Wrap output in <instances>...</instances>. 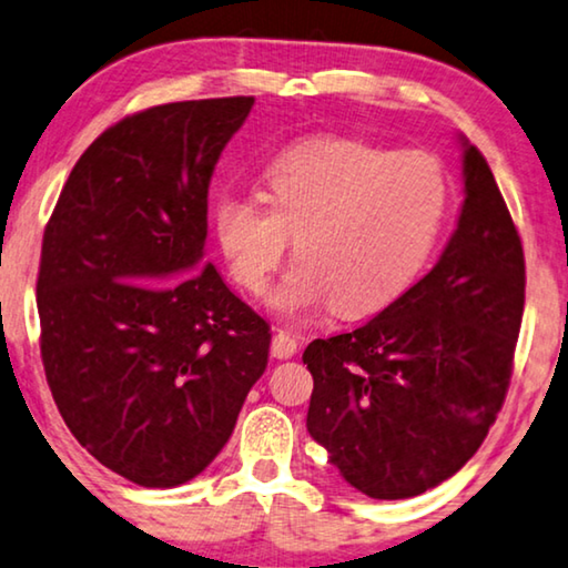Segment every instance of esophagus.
Wrapping results in <instances>:
<instances>
[{
  "instance_id": "1",
  "label": "esophagus",
  "mask_w": 568,
  "mask_h": 568,
  "mask_svg": "<svg viewBox=\"0 0 568 568\" xmlns=\"http://www.w3.org/2000/svg\"><path fill=\"white\" fill-rule=\"evenodd\" d=\"M300 348V338L297 335H292L290 331H276L274 341H271V353H274L276 358H292L294 353Z\"/></svg>"
}]
</instances>
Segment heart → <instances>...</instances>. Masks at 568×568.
<instances>
[{
  "label": "heart",
  "instance_id": "1",
  "mask_svg": "<svg viewBox=\"0 0 568 568\" xmlns=\"http://www.w3.org/2000/svg\"><path fill=\"white\" fill-rule=\"evenodd\" d=\"M268 200L225 192L215 235L243 290L264 292L294 235L297 264L271 292L278 317L335 304L348 317L386 307L420 276L443 227L448 182L423 151H382L348 138L286 148L266 169Z\"/></svg>",
  "mask_w": 568,
  "mask_h": 568
}]
</instances>
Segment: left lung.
I'll return each mask as SVG.
<instances>
[{"label":"left lung","mask_w":568,"mask_h":568,"mask_svg":"<svg viewBox=\"0 0 568 568\" xmlns=\"http://www.w3.org/2000/svg\"><path fill=\"white\" fill-rule=\"evenodd\" d=\"M464 207L438 264L379 315L304 348L307 430L374 499L438 487L503 409L525 307L517 227L479 148L464 141Z\"/></svg>","instance_id":"obj_1"}]
</instances>
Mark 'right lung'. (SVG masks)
I'll return each instance as SVG.
<instances>
[{"instance_id":"add662e5","label":"right lung","mask_w":568,"mask_h":568,"mask_svg":"<svg viewBox=\"0 0 568 568\" xmlns=\"http://www.w3.org/2000/svg\"><path fill=\"white\" fill-rule=\"evenodd\" d=\"M253 97L171 102L81 153L43 233L40 358L63 423L114 474L179 487L212 464L271 327L204 264L207 189Z\"/></svg>"}]
</instances>
